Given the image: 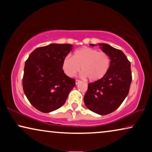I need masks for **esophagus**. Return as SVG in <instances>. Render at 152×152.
I'll return each instance as SVG.
<instances>
[{"instance_id":"obj_1","label":"esophagus","mask_w":152,"mask_h":152,"mask_svg":"<svg viewBox=\"0 0 152 152\" xmlns=\"http://www.w3.org/2000/svg\"><path fill=\"white\" fill-rule=\"evenodd\" d=\"M82 82V81L81 80H75V84H76V85H77L78 84H80V83Z\"/></svg>"}]
</instances>
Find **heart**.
<instances>
[{
	"mask_svg": "<svg viewBox=\"0 0 152 152\" xmlns=\"http://www.w3.org/2000/svg\"><path fill=\"white\" fill-rule=\"evenodd\" d=\"M111 66V58L104 52L91 48H82L76 50L72 57L64 59L62 68L68 77H74L82 67V75L95 82L104 77Z\"/></svg>",
	"mask_w": 152,
	"mask_h": 152,
	"instance_id": "1",
	"label": "heart"
}]
</instances>
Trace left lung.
Returning <instances> with one entry per match:
<instances>
[{
	"label": "left lung",
	"instance_id": "1",
	"mask_svg": "<svg viewBox=\"0 0 152 152\" xmlns=\"http://www.w3.org/2000/svg\"><path fill=\"white\" fill-rule=\"evenodd\" d=\"M99 45L109 55L111 66L104 77L88 84L84 101L91 111L107 115L115 111L127 96L132 81V70L130 61L122 51L106 43Z\"/></svg>",
	"mask_w": 152,
	"mask_h": 152
}]
</instances>
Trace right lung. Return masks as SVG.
<instances>
[{
  "instance_id": "1",
  "label": "right lung",
  "mask_w": 152,
  "mask_h": 152,
  "mask_svg": "<svg viewBox=\"0 0 152 152\" xmlns=\"http://www.w3.org/2000/svg\"><path fill=\"white\" fill-rule=\"evenodd\" d=\"M72 47L66 43H52L37 48L26 60L23 88L31 104L43 113L62 107L75 86V80L62 69L64 59Z\"/></svg>"
}]
</instances>
